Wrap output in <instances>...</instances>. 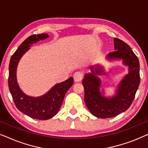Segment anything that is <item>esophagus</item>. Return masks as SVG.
Wrapping results in <instances>:
<instances>
[{
	"mask_svg": "<svg viewBox=\"0 0 148 148\" xmlns=\"http://www.w3.org/2000/svg\"><path fill=\"white\" fill-rule=\"evenodd\" d=\"M83 78V74L81 72H76L75 73V74L73 75V79L75 82H79L82 80Z\"/></svg>",
	"mask_w": 148,
	"mask_h": 148,
	"instance_id": "34e87169",
	"label": "esophagus"
}]
</instances>
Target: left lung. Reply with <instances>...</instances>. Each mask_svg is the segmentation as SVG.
<instances>
[{"instance_id":"left-lung-1","label":"left lung","mask_w":148,"mask_h":148,"mask_svg":"<svg viewBox=\"0 0 148 148\" xmlns=\"http://www.w3.org/2000/svg\"><path fill=\"white\" fill-rule=\"evenodd\" d=\"M114 46L115 51L109 53L106 60H121L124 65L128 66V73L119 82L115 94L106 97L104 89H100L102 81L97 75H104L106 73L100 64L92 66L91 73L85 75L82 81L85 103L90 112L100 119L111 118L126 111L134 100L140 84L139 62L130 46L118 38H114Z\"/></svg>"}]
</instances>
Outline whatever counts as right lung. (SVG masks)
<instances>
[{"label": "right lung", "instance_id": "add662e5", "mask_svg": "<svg viewBox=\"0 0 148 148\" xmlns=\"http://www.w3.org/2000/svg\"><path fill=\"white\" fill-rule=\"evenodd\" d=\"M49 37L47 34L28 37L11 56L9 66V88L16 107L27 116L39 120H48L57 114L66 92L73 84V78L71 77L54 85L45 94L38 97L28 96L20 88L17 80V68L20 59L32 44Z\"/></svg>", "mask_w": 148, "mask_h": 148}]
</instances>
